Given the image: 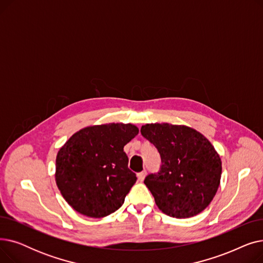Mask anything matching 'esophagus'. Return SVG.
Segmentation results:
<instances>
[{
	"label": "esophagus",
	"mask_w": 263,
	"mask_h": 263,
	"mask_svg": "<svg viewBox=\"0 0 263 263\" xmlns=\"http://www.w3.org/2000/svg\"><path fill=\"white\" fill-rule=\"evenodd\" d=\"M145 177H146V171H143V172H141V173L137 174V178H139V180H140V181H144Z\"/></svg>",
	"instance_id": "obj_1"
}]
</instances>
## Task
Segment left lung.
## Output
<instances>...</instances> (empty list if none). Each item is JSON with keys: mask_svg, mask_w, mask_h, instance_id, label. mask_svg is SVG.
Masks as SVG:
<instances>
[{"mask_svg": "<svg viewBox=\"0 0 263 263\" xmlns=\"http://www.w3.org/2000/svg\"><path fill=\"white\" fill-rule=\"evenodd\" d=\"M141 133L161 156V170L144 183L166 215L187 218L199 214L215 196L222 161L200 132L183 124L147 123Z\"/></svg>", "mask_w": 263, "mask_h": 263, "instance_id": "8db88e82", "label": "left lung"}]
</instances>
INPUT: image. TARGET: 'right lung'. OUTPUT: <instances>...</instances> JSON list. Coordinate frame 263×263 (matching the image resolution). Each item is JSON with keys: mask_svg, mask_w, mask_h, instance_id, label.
<instances>
[{"mask_svg": "<svg viewBox=\"0 0 263 263\" xmlns=\"http://www.w3.org/2000/svg\"><path fill=\"white\" fill-rule=\"evenodd\" d=\"M139 128L132 123H105L76 132L59 150L55 181L72 208L88 217L115 212L136 181L123 151Z\"/></svg>", "mask_w": 263, "mask_h": 263, "instance_id": "1", "label": "right lung"}]
</instances>
